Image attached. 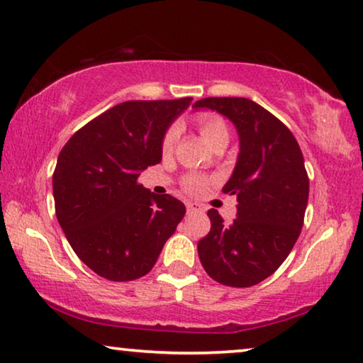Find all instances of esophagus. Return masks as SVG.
I'll return each instance as SVG.
<instances>
[{"mask_svg": "<svg viewBox=\"0 0 363 363\" xmlns=\"http://www.w3.org/2000/svg\"><path fill=\"white\" fill-rule=\"evenodd\" d=\"M186 210H188V213H196V211H203V210H205V208H203V205H200V203L188 201L186 203Z\"/></svg>", "mask_w": 363, "mask_h": 363, "instance_id": "34e87169", "label": "esophagus"}]
</instances>
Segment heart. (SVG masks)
Here are the masks:
<instances>
[{"mask_svg":"<svg viewBox=\"0 0 363 363\" xmlns=\"http://www.w3.org/2000/svg\"><path fill=\"white\" fill-rule=\"evenodd\" d=\"M198 128H200L201 137L205 138L208 143H211L216 138H220L223 135H228V128L223 121L216 117H210V116H203L198 118ZM178 138V127H172L170 130L165 133V138H163V152H170L173 145H175ZM205 178L201 177H190L185 183V188L190 193H201L205 190Z\"/></svg>","mask_w":363,"mask_h":363,"instance_id":"obj_1","label":"heart"}]
</instances>
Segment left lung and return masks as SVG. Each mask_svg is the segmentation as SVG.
<instances>
[{
	"instance_id": "8db88e82",
	"label": "left lung",
	"mask_w": 363,
	"mask_h": 363,
	"mask_svg": "<svg viewBox=\"0 0 363 363\" xmlns=\"http://www.w3.org/2000/svg\"><path fill=\"white\" fill-rule=\"evenodd\" d=\"M193 107L221 113L240 137L235 170L223 186L236 195V218L225 225L211 208V230L198 241V256L221 284L255 286L284 262L301 235L309 200L304 157L289 128L250 99L208 97Z\"/></svg>"
}]
</instances>
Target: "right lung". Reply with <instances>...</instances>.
Returning <instances> with one entry per match:
<instances>
[{"label":"right lung","mask_w":363,"mask_h":363,"mask_svg":"<svg viewBox=\"0 0 363 363\" xmlns=\"http://www.w3.org/2000/svg\"><path fill=\"white\" fill-rule=\"evenodd\" d=\"M190 104L191 97L122 102L86 123L59 153L57 221L79 259L101 277L145 276L185 216L180 200L137 180L162 162L165 133Z\"/></svg>","instance_id":"right-lung-1"}]
</instances>
